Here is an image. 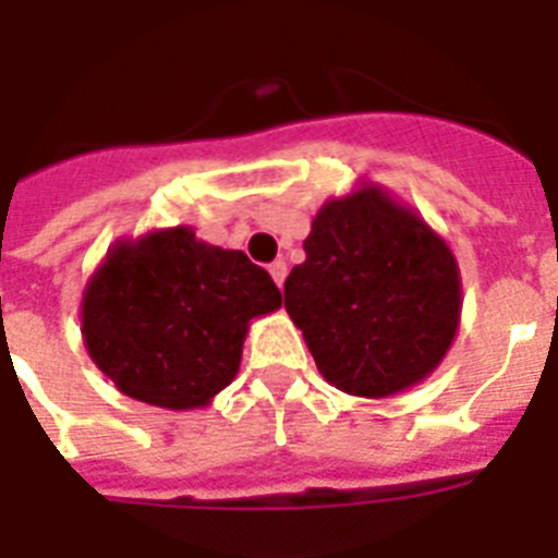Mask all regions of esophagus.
I'll use <instances>...</instances> for the list:
<instances>
[{
	"mask_svg": "<svg viewBox=\"0 0 558 558\" xmlns=\"http://www.w3.org/2000/svg\"><path fill=\"white\" fill-rule=\"evenodd\" d=\"M287 260H275V264L269 266V275L271 278H275V283H278V287H283V280H287Z\"/></svg>",
	"mask_w": 558,
	"mask_h": 558,
	"instance_id": "1",
	"label": "esophagus"
}]
</instances>
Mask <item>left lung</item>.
<instances>
[{"label": "left lung", "mask_w": 558, "mask_h": 558, "mask_svg": "<svg viewBox=\"0 0 558 558\" xmlns=\"http://www.w3.org/2000/svg\"><path fill=\"white\" fill-rule=\"evenodd\" d=\"M303 252L283 298L332 387L387 398L441 364L459 332L461 271L418 211L361 183L320 206Z\"/></svg>", "instance_id": "obj_1"}]
</instances>
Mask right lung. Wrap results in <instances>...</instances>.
<instances>
[{"mask_svg": "<svg viewBox=\"0 0 558 558\" xmlns=\"http://www.w3.org/2000/svg\"><path fill=\"white\" fill-rule=\"evenodd\" d=\"M280 303L243 252L174 226L117 240L85 283L80 318L90 361L122 396L197 410L234 381L248 324Z\"/></svg>", "mask_w": 558, "mask_h": 558, "instance_id": "add662e5", "label": "right lung"}]
</instances>
